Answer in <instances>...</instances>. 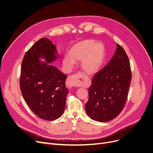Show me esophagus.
<instances>
[{
  "label": "esophagus",
  "instance_id": "34e87169",
  "mask_svg": "<svg viewBox=\"0 0 153 153\" xmlns=\"http://www.w3.org/2000/svg\"><path fill=\"white\" fill-rule=\"evenodd\" d=\"M84 76L83 75H82L81 73H78L77 75H73L72 76L68 77V80L66 81V85L70 88L75 87L76 84L79 83V82H80V79H83V77Z\"/></svg>",
  "mask_w": 153,
  "mask_h": 153
}]
</instances>
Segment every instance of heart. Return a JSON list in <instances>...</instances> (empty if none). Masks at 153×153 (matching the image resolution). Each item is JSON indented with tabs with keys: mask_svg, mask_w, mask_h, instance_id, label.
Masks as SVG:
<instances>
[{
	"mask_svg": "<svg viewBox=\"0 0 153 153\" xmlns=\"http://www.w3.org/2000/svg\"><path fill=\"white\" fill-rule=\"evenodd\" d=\"M105 47L101 42L85 39L73 45L63 61V66L68 71L75 65V61L81 60L82 69L88 74H95L100 70L104 62Z\"/></svg>",
	"mask_w": 153,
	"mask_h": 153,
	"instance_id": "b5f03b06",
	"label": "heart"
}]
</instances>
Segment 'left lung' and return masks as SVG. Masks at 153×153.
<instances>
[{
  "mask_svg": "<svg viewBox=\"0 0 153 153\" xmlns=\"http://www.w3.org/2000/svg\"><path fill=\"white\" fill-rule=\"evenodd\" d=\"M116 45L111 61L92 79L85 104L89 117L101 123L115 119L123 111L132 78L127 54L123 47Z\"/></svg>",
  "mask_w": 153,
  "mask_h": 153,
  "instance_id": "obj_1",
  "label": "left lung"
}]
</instances>
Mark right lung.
<instances>
[{"label":"right lung","mask_w":153,"mask_h":153,"mask_svg":"<svg viewBox=\"0 0 153 153\" xmlns=\"http://www.w3.org/2000/svg\"><path fill=\"white\" fill-rule=\"evenodd\" d=\"M59 58L56 46L48 38H41L26 52L22 62L20 88L24 99L38 117L46 120L58 119L65 108L67 76L51 65Z\"/></svg>","instance_id":"1"}]
</instances>
